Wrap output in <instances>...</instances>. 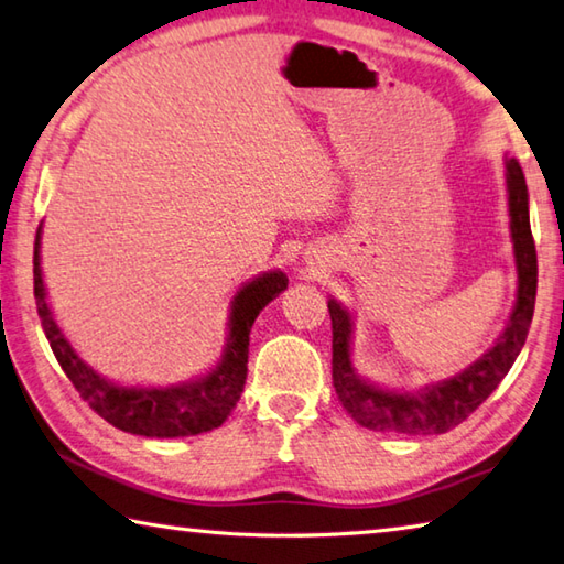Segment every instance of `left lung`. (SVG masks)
Wrapping results in <instances>:
<instances>
[{
	"label": "left lung",
	"mask_w": 564,
	"mask_h": 564,
	"mask_svg": "<svg viewBox=\"0 0 564 564\" xmlns=\"http://www.w3.org/2000/svg\"><path fill=\"white\" fill-rule=\"evenodd\" d=\"M508 167V205H510V232L516 245L518 264V302L510 314V324L502 332L488 354H482L473 367L448 381L431 383L419 393H397L373 387L359 379L351 369L349 339L351 319L341 304L329 300L332 317V379L337 397L341 399L349 416L364 429L381 433H401V436H436L456 429L466 421L498 383L506 379L516 364L535 312L538 294V252L530 230L528 213V185L522 167L516 158Z\"/></svg>",
	"instance_id": "left-lung-1"
}]
</instances>
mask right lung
Instances as JSON below:
<instances>
[{
  "instance_id": "obj_1",
  "label": "right lung",
  "mask_w": 564,
  "mask_h": 564,
  "mask_svg": "<svg viewBox=\"0 0 564 564\" xmlns=\"http://www.w3.org/2000/svg\"><path fill=\"white\" fill-rule=\"evenodd\" d=\"M39 232L34 240V297L42 317V327L56 361L62 364L68 381L74 383L88 406L111 426L126 433L148 438H177L197 436V433L223 426L235 403L240 401L247 379V354H250V329L257 314L270 304L276 294L288 290V276L282 272H267L235 294L230 314V339L225 357L207 377L175 389H126L108 383L76 357L72 344L58 332L46 304L42 267H39Z\"/></svg>"
}]
</instances>
